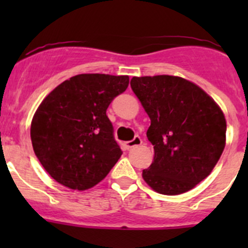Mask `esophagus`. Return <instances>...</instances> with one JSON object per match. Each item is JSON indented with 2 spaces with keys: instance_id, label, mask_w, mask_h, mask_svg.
I'll return each instance as SVG.
<instances>
[{
  "instance_id": "34e87169",
  "label": "esophagus",
  "mask_w": 248,
  "mask_h": 248,
  "mask_svg": "<svg viewBox=\"0 0 248 248\" xmlns=\"http://www.w3.org/2000/svg\"><path fill=\"white\" fill-rule=\"evenodd\" d=\"M141 144H142L141 138H140V137H134L133 140H131V141H127L124 145H126V149L129 150V149H132V147L139 146V145H141Z\"/></svg>"
}]
</instances>
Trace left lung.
<instances>
[{
  "instance_id": "obj_1",
  "label": "left lung",
  "mask_w": 248,
  "mask_h": 248,
  "mask_svg": "<svg viewBox=\"0 0 248 248\" xmlns=\"http://www.w3.org/2000/svg\"><path fill=\"white\" fill-rule=\"evenodd\" d=\"M131 87L151 120L146 136L155 157L142 170L145 182L167 196L189 191L212 171L223 152V112L184 78L133 77Z\"/></svg>"
}]
</instances>
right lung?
I'll return each mask as SVG.
<instances>
[{
	"mask_svg": "<svg viewBox=\"0 0 248 248\" xmlns=\"http://www.w3.org/2000/svg\"><path fill=\"white\" fill-rule=\"evenodd\" d=\"M128 76L79 74L44 98L31 124L33 151L44 169L71 189L91 188L122 155L107 109L126 91Z\"/></svg>",
	"mask_w": 248,
	"mask_h": 248,
	"instance_id": "1",
	"label": "right lung"
}]
</instances>
